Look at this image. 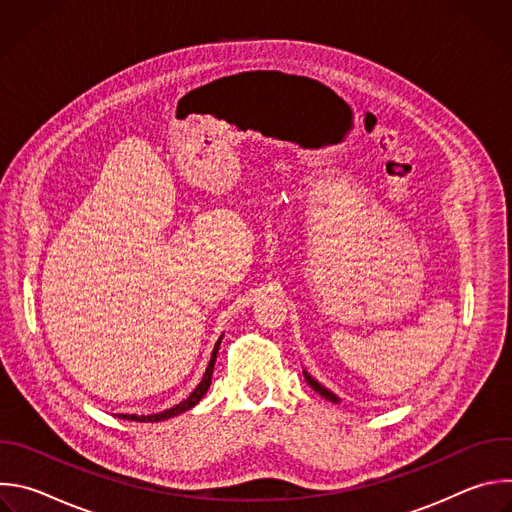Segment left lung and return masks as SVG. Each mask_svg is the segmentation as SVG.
<instances>
[{
    "label": "left lung",
    "instance_id": "left-lung-1",
    "mask_svg": "<svg viewBox=\"0 0 512 512\" xmlns=\"http://www.w3.org/2000/svg\"><path fill=\"white\" fill-rule=\"evenodd\" d=\"M304 379H306V383H308V385H310L318 395H322L324 399H328V401H332V403H340V397H338V395H334V393H332L330 389H326L324 385H320V383H318V381H316V379H314L306 369H304Z\"/></svg>",
    "mask_w": 512,
    "mask_h": 512
}]
</instances>
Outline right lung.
I'll list each match as a JSON object with an SVG mask.
<instances>
[{"mask_svg": "<svg viewBox=\"0 0 512 512\" xmlns=\"http://www.w3.org/2000/svg\"><path fill=\"white\" fill-rule=\"evenodd\" d=\"M223 336H225V334H223ZM223 336L218 338L216 344H214V350H212V354H210V362H208V367H206V373L202 375V381L198 383V387H196L184 401H180L178 405H174V407H170V409H166V411L152 413V415H127V413H117V417H119V419H129V421H143V423L150 421V423H158V421H166V419H170V417H176V415H180V413L192 409V407L206 395V391H208V387H210L212 371H214V362H216V354H218V346H221Z\"/></svg>", "mask_w": 512, "mask_h": 512, "instance_id": "1", "label": "right lung"}]
</instances>
